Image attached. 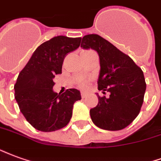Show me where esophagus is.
<instances>
[{"label":"esophagus","mask_w":161,"mask_h":161,"mask_svg":"<svg viewBox=\"0 0 161 161\" xmlns=\"http://www.w3.org/2000/svg\"><path fill=\"white\" fill-rule=\"evenodd\" d=\"M86 92H81V97L82 98H86Z\"/></svg>","instance_id":"1"}]
</instances>
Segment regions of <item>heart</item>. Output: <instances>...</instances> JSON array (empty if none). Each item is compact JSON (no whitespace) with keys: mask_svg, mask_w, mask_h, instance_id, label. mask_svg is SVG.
I'll list each match as a JSON object with an SVG mask.
<instances>
[{"mask_svg":"<svg viewBox=\"0 0 161 161\" xmlns=\"http://www.w3.org/2000/svg\"><path fill=\"white\" fill-rule=\"evenodd\" d=\"M86 84V83L85 81H82V82H80V86H85Z\"/></svg>","mask_w":161,"mask_h":161,"instance_id":"heart-1","label":"heart"}]
</instances>
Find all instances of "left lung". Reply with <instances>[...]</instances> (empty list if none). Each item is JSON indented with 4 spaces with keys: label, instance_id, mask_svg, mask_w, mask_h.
Instances as JSON below:
<instances>
[{
    "label": "left lung",
    "instance_id": "left-lung-1",
    "mask_svg": "<svg viewBox=\"0 0 161 161\" xmlns=\"http://www.w3.org/2000/svg\"><path fill=\"white\" fill-rule=\"evenodd\" d=\"M80 47L98 52V89L111 93L109 98L98 96L97 106L90 110L92 121L103 130H123L138 116L142 105L146 91L142 70L130 56L99 35L84 36Z\"/></svg>",
    "mask_w": 161,
    "mask_h": 161
}]
</instances>
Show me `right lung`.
I'll return each instance as SVG.
<instances>
[{
	"instance_id": "1",
	"label": "right lung",
	"mask_w": 161,
	"mask_h": 161,
	"mask_svg": "<svg viewBox=\"0 0 161 161\" xmlns=\"http://www.w3.org/2000/svg\"><path fill=\"white\" fill-rule=\"evenodd\" d=\"M81 37L57 36L37 47L20 71L14 85L19 110L36 130L51 132L65 127L71 119L75 102L81 99L79 90L63 94L53 91L56 75L62 73L63 60L75 50Z\"/></svg>"
}]
</instances>
